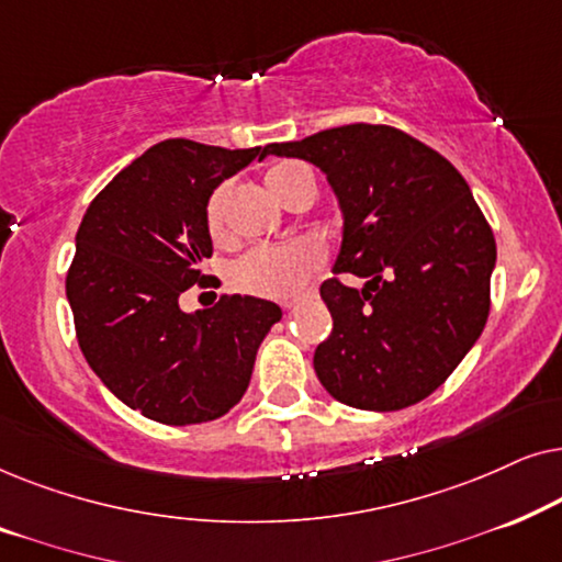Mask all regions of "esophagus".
<instances>
[{
    "instance_id": "esophagus-1",
    "label": "esophagus",
    "mask_w": 562,
    "mask_h": 562,
    "mask_svg": "<svg viewBox=\"0 0 562 562\" xmlns=\"http://www.w3.org/2000/svg\"><path fill=\"white\" fill-rule=\"evenodd\" d=\"M281 306H283V310H294V306H296V299H286V302H283Z\"/></svg>"
}]
</instances>
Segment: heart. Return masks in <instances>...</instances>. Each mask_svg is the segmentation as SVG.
I'll return each instance as SVG.
<instances>
[{"label": "heart", "mask_w": 562, "mask_h": 562, "mask_svg": "<svg viewBox=\"0 0 562 562\" xmlns=\"http://www.w3.org/2000/svg\"><path fill=\"white\" fill-rule=\"evenodd\" d=\"M266 187L281 204H291V199H296L299 194H314L312 171L304 164H296V160H283V164L268 168ZM229 194H233V187L220 183L210 199H206L204 222L206 233L214 240H220L227 233ZM319 263L322 256L317 245L306 240L258 245V248H250L229 266V281H233L235 289L245 291V294L283 299L296 294L306 279L317 271Z\"/></svg>", "instance_id": "obj_1"}]
</instances>
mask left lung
<instances>
[{
	"label": "left lung",
	"instance_id": "8db88e82",
	"mask_svg": "<svg viewBox=\"0 0 562 562\" xmlns=\"http://www.w3.org/2000/svg\"><path fill=\"white\" fill-rule=\"evenodd\" d=\"M273 156L310 160L342 210L335 273L319 286L333 333L314 371L337 402L396 412L456 371L488 319L496 240L458 168L389 125H342Z\"/></svg>",
	"mask_w": 562,
	"mask_h": 562
}]
</instances>
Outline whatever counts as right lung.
Listing matches in <instances>:
<instances>
[{"instance_id":"add662e5","label":"right lung","mask_w":562,"mask_h":562,"mask_svg":"<svg viewBox=\"0 0 562 562\" xmlns=\"http://www.w3.org/2000/svg\"><path fill=\"white\" fill-rule=\"evenodd\" d=\"M266 148L227 150L164 140L99 191L76 233L66 276L79 348L106 389L160 425H199L227 414L248 389L256 352L281 306L222 296L187 314L183 291L206 286L212 256L206 199Z\"/></svg>"}]
</instances>
